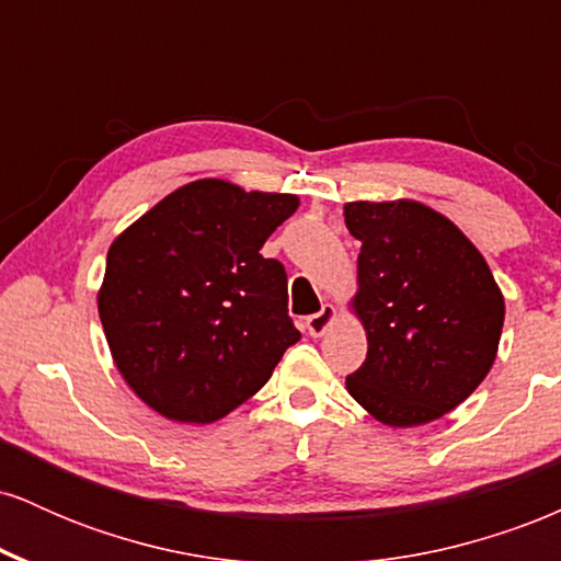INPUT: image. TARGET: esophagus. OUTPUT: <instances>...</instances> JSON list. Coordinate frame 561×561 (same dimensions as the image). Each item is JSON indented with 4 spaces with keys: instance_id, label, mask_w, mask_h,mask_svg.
<instances>
[{
    "instance_id": "1",
    "label": "esophagus",
    "mask_w": 561,
    "mask_h": 561,
    "mask_svg": "<svg viewBox=\"0 0 561 561\" xmlns=\"http://www.w3.org/2000/svg\"><path fill=\"white\" fill-rule=\"evenodd\" d=\"M334 317H337L334 306H324L319 313H313V317L306 319V332L311 334V337H321V334L327 332V327L334 321Z\"/></svg>"
}]
</instances>
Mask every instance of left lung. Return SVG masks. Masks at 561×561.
Here are the masks:
<instances>
[{
	"mask_svg": "<svg viewBox=\"0 0 561 561\" xmlns=\"http://www.w3.org/2000/svg\"><path fill=\"white\" fill-rule=\"evenodd\" d=\"M345 227L362 242L353 311L369 343L345 388L390 427L440 420L491 371L504 295L461 229L416 199L347 203Z\"/></svg>",
	"mask_w": 561,
	"mask_h": 561,
	"instance_id": "obj_1",
	"label": "left lung"
}]
</instances>
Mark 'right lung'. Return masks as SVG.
I'll list each match as a JSON object with an SVG mask.
<instances>
[{"label":"right lung","mask_w":561,"mask_h":561,"mask_svg":"<svg viewBox=\"0 0 561 561\" xmlns=\"http://www.w3.org/2000/svg\"><path fill=\"white\" fill-rule=\"evenodd\" d=\"M298 203L199 179L115 237L96 308L115 366L158 414L221 420L300 340L285 266L261 255Z\"/></svg>","instance_id":"right-lung-1"}]
</instances>
